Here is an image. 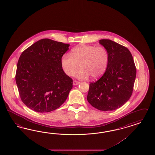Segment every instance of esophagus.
Listing matches in <instances>:
<instances>
[{"label": "esophagus", "mask_w": 155, "mask_h": 155, "mask_svg": "<svg viewBox=\"0 0 155 155\" xmlns=\"http://www.w3.org/2000/svg\"><path fill=\"white\" fill-rule=\"evenodd\" d=\"M80 82H78V81H73V85H77V84H80Z\"/></svg>", "instance_id": "34e87169"}]
</instances>
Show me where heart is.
Listing matches in <instances>:
<instances>
[{
    "mask_svg": "<svg viewBox=\"0 0 155 155\" xmlns=\"http://www.w3.org/2000/svg\"><path fill=\"white\" fill-rule=\"evenodd\" d=\"M109 63V53L103 46L95 47L85 45L77 46L71 50V54H65L61 58V66L65 73L78 79H86L89 75L96 79L103 75Z\"/></svg>",
    "mask_w": 155,
    "mask_h": 155,
    "instance_id": "1",
    "label": "heart"
}]
</instances>
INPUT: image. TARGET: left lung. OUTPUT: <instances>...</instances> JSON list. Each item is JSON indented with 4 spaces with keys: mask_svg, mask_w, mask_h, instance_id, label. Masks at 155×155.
<instances>
[{
    "mask_svg": "<svg viewBox=\"0 0 155 155\" xmlns=\"http://www.w3.org/2000/svg\"><path fill=\"white\" fill-rule=\"evenodd\" d=\"M99 43L109 53L106 71L99 80L90 84L88 103L103 111L113 110L125 104L132 95L136 67L130 51L110 39Z\"/></svg>",
    "mask_w": 155,
    "mask_h": 155,
    "instance_id": "8db88e82",
    "label": "left lung"
}]
</instances>
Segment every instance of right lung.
<instances>
[{
	"label": "right lung",
	"mask_w": 155,
	"mask_h": 155,
	"mask_svg": "<svg viewBox=\"0 0 155 155\" xmlns=\"http://www.w3.org/2000/svg\"><path fill=\"white\" fill-rule=\"evenodd\" d=\"M69 45L42 39L25 51L19 58L16 82L21 101L39 113L59 108L73 87V80L63 71L61 58Z\"/></svg>",
	"instance_id": "1"
}]
</instances>
